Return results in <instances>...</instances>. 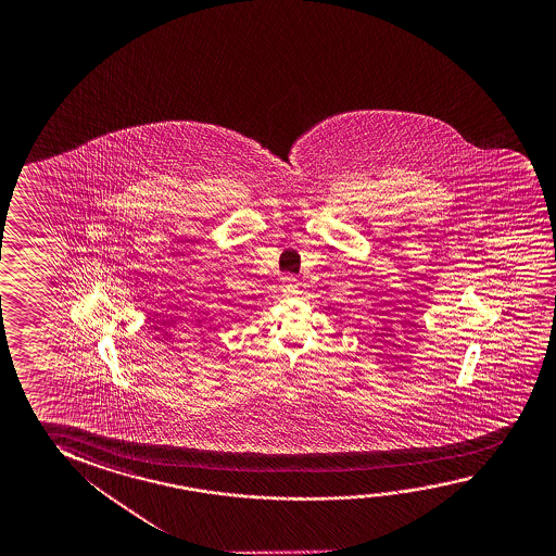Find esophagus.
Wrapping results in <instances>:
<instances>
[{
	"instance_id": "1",
	"label": "esophagus",
	"mask_w": 556,
	"mask_h": 556,
	"mask_svg": "<svg viewBox=\"0 0 556 556\" xmlns=\"http://www.w3.org/2000/svg\"><path fill=\"white\" fill-rule=\"evenodd\" d=\"M281 289L287 296L296 294V292H299V279H296V277H292V275H285L281 281Z\"/></svg>"
}]
</instances>
